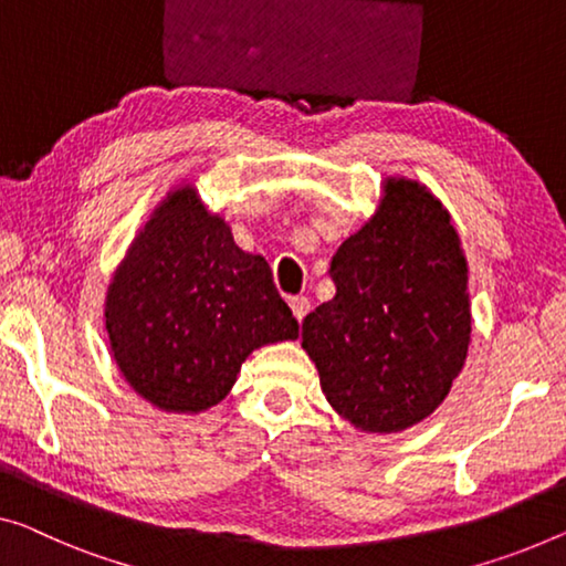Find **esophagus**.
Returning a JSON list of instances; mask_svg holds the SVG:
<instances>
[{"mask_svg":"<svg viewBox=\"0 0 566 566\" xmlns=\"http://www.w3.org/2000/svg\"><path fill=\"white\" fill-rule=\"evenodd\" d=\"M290 307H292V312H294V317L300 319H305V315L310 312V300L307 297H290Z\"/></svg>","mask_w":566,"mask_h":566,"instance_id":"34e87169","label":"esophagus"}]
</instances>
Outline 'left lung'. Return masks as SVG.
Here are the masks:
<instances>
[{
  "label": "left lung",
  "instance_id": "8db88e82",
  "mask_svg": "<svg viewBox=\"0 0 566 566\" xmlns=\"http://www.w3.org/2000/svg\"><path fill=\"white\" fill-rule=\"evenodd\" d=\"M335 297L302 323L331 407L360 432H401L450 394L470 343L468 261L444 206L389 177L331 261Z\"/></svg>",
  "mask_w": 566,
  "mask_h": 566
}]
</instances>
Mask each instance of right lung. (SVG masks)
I'll return each mask as SVG.
<instances>
[{
    "instance_id": "right-lung-1",
    "label": "right lung",
    "mask_w": 566,
    "mask_h": 566,
    "mask_svg": "<svg viewBox=\"0 0 566 566\" xmlns=\"http://www.w3.org/2000/svg\"><path fill=\"white\" fill-rule=\"evenodd\" d=\"M116 366L142 399L198 415L223 399L261 345L294 340L297 319L264 256L235 247L192 185L155 208L106 294Z\"/></svg>"
}]
</instances>
